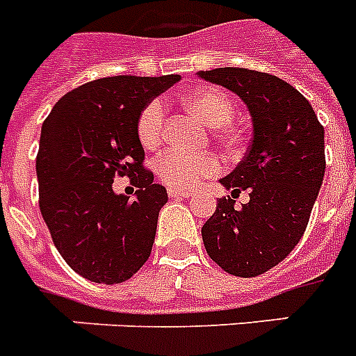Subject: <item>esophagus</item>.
Segmentation results:
<instances>
[{"instance_id":"esophagus-1","label":"esophagus","mask_w":356,"mask_h":356,"mask_svg":"<svg viewBox=\"0 0 356 356\" xmlns=\"http://www.w3.org/2000/svg\"><path fill=\"white\" fill-rule=\"evenodd\" d=\"M168 195L172 199H186L192 197V192H188V190H179V188H168Z\"/></svg>"}]
</instances>
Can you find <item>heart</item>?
Here are the masks:
<instances>
[{
  "instance_id": "b5f03b06",
  "label": "heart",
  "mask_w": 356,
  "mask_h": 356,
  "mask_svg": "<svg viewBox=\"0 0 356 356\" xmlns=\"http://www.w3.org/2000/svg\"><path fill=\"white\" fill-rule=\"evenodd\" d=\"M183 106L210 128H219L234 117L232 98L223 89L203 86L183 97ZM166 133V106L163 100H149L138 113L137 135L146 149L159 148ZM223 143L238 140V131L225 128L219 131ZM223 172V163L216 155H192L183 149L172 148L155 161V173L164 184L172 188H192L207 177H216Z\"/></svg>"
}]
</instances>
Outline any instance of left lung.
Masks as SVG:
<instances>
[{
	"label": "left lung",
	"mask_w": 356,
	"mask_h": 356,
	"mask_svg": "<svg viewBox=\"0 0 356 356\" xmlns=\"http://www.w3.org/2000/svg\"><path fill=\"white\" fill-rule=\"evenodd\" d=\"M199 76L241 97L252 115V143L230 175L232 197L249 190L236 211L219 199L201 228L208 256L225 273L254 278L287 258L307 228L325 172L323 126L311 104L274 74L241 67L201 71Z\"/></svg>",
	"instance_id": "obj_1"
}]
</instances>
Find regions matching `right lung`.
I'll use <instances>...</instances> for the list:
<instances>
[{"label":"right lung","mask_w":356,"mask_h":356,"mask_svg":"<svg viewBox=\"0 0 356 356\" xmlns=\"http://www.w3.org/2000/svg\"><path fill=\"white\" fill-rule=\"evenodd\" d=\"M179 78H98L63 95L43 120L36 155L40 210L60 256L89 282H126L152 254L168 195L144 166L137 118ZM117 177H130L137 198L112 192Z\"/></svg>","instance_id":"right-lung-1"}]
</instances>
